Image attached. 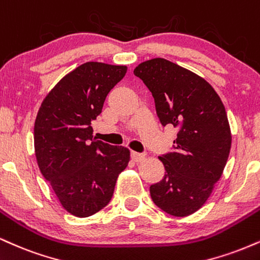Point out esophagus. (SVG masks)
Returning a JSON list of instances; mask_svg holds the SVG:
<instances>
[{
	"label": "esophagus",
	"mask_w": 260,
	"mask_h": 260,
	"mask_svg": "<svg viewBox=\"0 0 260 260\" xmlns=\"http://www.w3.org/2000/svg\"><path fill=\"white\" fill-rule=\"evenodd\" d=\"M131 158H133L135 161H141L146 158V154L145 153H137V152H133L131 153Z\"/></svg>",
	"instance_id": "esophagus-1"
}]
</instances>
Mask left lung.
<instances>
[{
  "label": "left lung",
  "instance_id": "8db88e82",
  "mask_svg": "<svg viewBox=\"0 0 260 260\" xmlns=\"http://www.w3.org/2000/svg\"><path fill=\"white\" fill-rule=\"evenodd\" d=\"M134 74L152 92L161 125L179 130L175 151L159 157L166 174L149 187L152 201L170 215L193 214L226 166L231 130L225 107L202 76L164 58L140 63Z\"/></svg>",
  "mask_w": 260,
  "mask_h": 260
}]
</instances>
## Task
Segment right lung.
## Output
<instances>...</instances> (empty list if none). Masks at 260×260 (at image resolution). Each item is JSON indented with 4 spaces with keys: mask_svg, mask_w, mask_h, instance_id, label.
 <instances>
[{
    "mask_svg": "<svg viewBox=\"0 0 260 260\" xmlns=\"http://www.w3.org/2000/svg\"><path fill=\"white\" fill-rule=\"evenodd\" d=\"M126 66L87 62L68 73L42 101L34 125L35 155L60 204L78 218L93 215L112 200L130 151L92 135L91 121Z\"/></svg>",
    "mask_w": 260,
    "mask_h": 260,
    "instance_id": "1",
    "label": "right lung"
}]
</instances>
